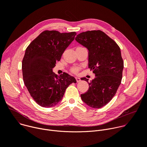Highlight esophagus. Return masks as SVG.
Wrapping results in <instances>:
<instances>
[{
    "label": "esophagus",
    "instance_id": "34e87169",
    "mask_svg": "<svg viewBox=\"0 0 147 147\" xmlns=\"http://www.w3.org/2000/svg\"><path fill=\"white\" fill-rule=\"evenodd\" d=\"M75 78H76V81H77V82H80V81H81V80H80V78L79 77H75Z\"/></svg>",
    "mask_w": 147,
    "mask_h": 147
}]
</instances>
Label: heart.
I'll use <instances>...</instances> for the list:
<instances>
[{
	"mask_svg": "<svg viewBox=\"0 0 147 147\" xmlns=\"http://www.w3.org/2000/svg\"><path fill=\"white\" fill-rule=\"evenodd\" d=\"M78 68H77V67H74V68H73L72 69V71L73 72H74V73H76L77 71H78Z\"/></svg>",
	"mask_w": 147,
	"mask_h": 147,
	"instance_id": "1",
	"label": "heart"
}]
</instances>
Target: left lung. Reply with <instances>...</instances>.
I'll use <instances>...</instances> for the list:
<instances>
[{
	"label": "left lung",
	"mask_w": 147,
	"mask_h": 147,
	"mask_svg": "<svg viewBox=\"0 0 147 147\" xmlns=\"http://www.w3.org/2000/svg\"><path fill=\"white\" fill-rule=\"evenodd\" d=\"M76 40L88 51V68L95 77L88 91L81 94L82 100L93 108L99 109L109 102L121 84L124 63L120 49L115 42L100 30L88 31L77 35Z\"/></svg>",
	"instance_id": "1"
}]
</instances>
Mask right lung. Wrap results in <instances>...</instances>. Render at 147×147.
Instances as JSON below:
<instances>
[{"instance_id": "add662e5", "label": "right lung", "mask_w": 147, "mask_h": 147, "mask_svg": "<svg viewBox=\"0 0 147 147\" xmlns=\"http://www.w3.org/2000/svg\"><path fill=\"white\" fill-rule=\"evenodd\" d=\"M76 33L46 30L27 48L22 61L24 84L33 99L44 108L55 106L75 78L66 73L59 77L53 72L56 61L74 39Z\"/></svg>"}]
</instances>
